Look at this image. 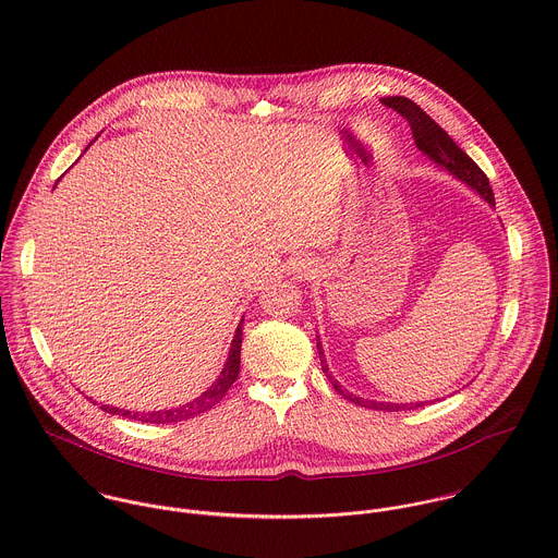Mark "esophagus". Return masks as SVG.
Wrapping results in <instances>:
<instances>
[{
    "mask_svg": "<svg viewBox=\"0 0 558 558\" xmlns=\"http://www.w3.org/2000/svg\"><path fill=\"white\" fill-rule=\"evenodd\" d=\"M294 272L303 279V277H310L312 272H314V264L310 262V259H301L299 264H296V268H294Z\"/></svg>",
    "mask_w": 558,
    "mask_h": 558,
    "instance_id": "obj_1",
    "label": "esophagus"
}]
</instances>
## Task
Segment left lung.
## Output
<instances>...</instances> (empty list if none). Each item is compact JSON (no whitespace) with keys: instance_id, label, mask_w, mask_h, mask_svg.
Listing matches in <instances>:
<instances>
[{"instance_id":"1","label":"left lung","mask_w":558,"mask_h":558,"mask_svg":"<svg viewBox=\"0 0 558 558\" xmlns=\"http://www.w3.org/2000/svg\"><path fill=\"white\" fill-rule=\"evenodd\" d=\"M383 105L396 109L401 118L408 120L410 129H412V137H414V144L416 148L427 155L434 162H438L440 167H445L449 173H453L458 180L466 182L473 191H477L478 195L489 204L494 206V193H492V186H489V180L487 175L481 171L475 160L471 159L449 135L445 129H440L416 102H412L410 98L405 96H387L383 98ZM318 354L319 363H322V372L326 374L328 383L332 385V389L343 396L345 399H350L352 403L356 405H363V408H374V410H389V412H396V410H414V408H421L423 401H414V403H383V401H372V399L356 398L352 393H348L330 374H328V365H326V359H324V350H322V343L318 339Z\"/></svg>"}]
</instances>
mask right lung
Instances as JSON below:
<instances>
[{
  "label": "right lung",
  "instance_id": "obj_1",
  "mask_svg": "<svg viewBox=\"0 0 558 558\" xmlns=\"http://www.w3.org/2000/svg\"><path fill=\"white\" fill-rule=\"evenodd\" d=\"M240 345H242V319H240L236 335L232 339L230 345V356L228 363L223 367V372L219 374V378L215 380V385L204 391L202 396L180 408H171V410H157V412H131V410H122V408H109V405H100L105 412L109 414H122L126 418H135L142 423H175V421H186L191 416H197L210 408H215L221 399L226 398V393L230 391V387L236 383L240 372Z\"/></svg>",
  "mask_w": 558,
  "mask_h": 558
}]
</instances>
